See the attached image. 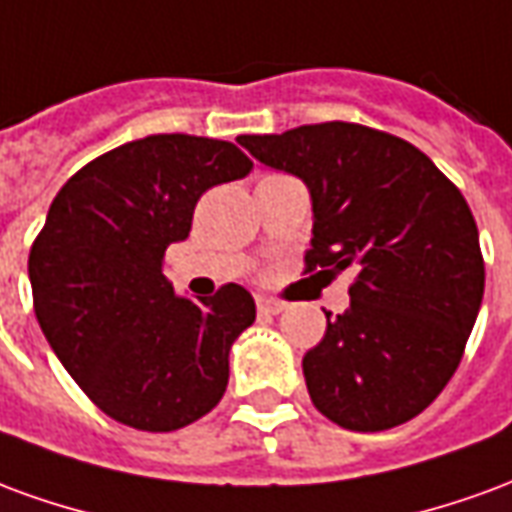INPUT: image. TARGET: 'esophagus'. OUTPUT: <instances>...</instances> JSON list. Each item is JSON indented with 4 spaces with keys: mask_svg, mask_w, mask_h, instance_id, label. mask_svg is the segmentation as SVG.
Wrapping results in <instances>:
<instances>
[{
    "mask_svg": "<svg viewBox=\"0 0 512 512\" xmlns=\"http://www.w3.org/2000/svg\"><path fill=\"white\" fill-rule=\"evenodd\" d=\"M255 304H257V310L260 312H268V315H279V312L285 310V304L279 299H271V296H255Z\"/></svg>",
    "mask_w": 512,
    "mask_h": 512,
    "instance_id": "esophagus-1",
    "label": "esophagus"
}]
</instances>
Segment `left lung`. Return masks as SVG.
Segmentation results:
<instances>
[{
    "instance_id": "left-lung-1",
    "label": "left lung",
    "mask_w": 512,
    "mask_h": 512,
    "mask_svg": "<svg viewBox=\"0 0 512 512\" xmlns=\"http://www.w3.org/2000/svg\"><path fill=\"white\" fill-rule=\"evenodd\" d=\"M312 202L307 271H354L351 307L304 354L315 408L340 428H395L439 397L483 304L477 224L463 194L406 139L321 123L241 136Z\"/></svg>"
}]
</instances>
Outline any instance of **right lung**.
Wrapping results in <instances>:
<instances>
[{
	"mask_svg": "<svg viewBox=\"0 0 512 512\" xmlns=\"http://www.w3.org/2000/svg\"><path fill=\"white\" fill-rule=\"evenodd\" d=\"M252 167L233 142L153 134L90 161L51 202L29 252L35 315L84 395L128 428L178 430L222 400L255 299L241 285L178 296L161 260L202 194Z\"/></svg>",
	"mask_w": 512,
	"mask_h": 512,
	"instance_id": "1",
	"label": "right lung"
}]
</instances>
